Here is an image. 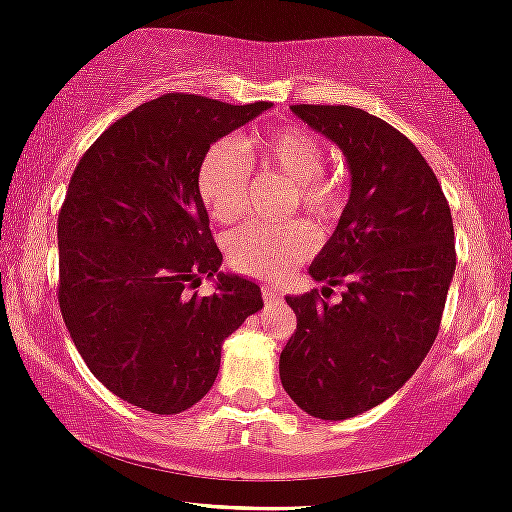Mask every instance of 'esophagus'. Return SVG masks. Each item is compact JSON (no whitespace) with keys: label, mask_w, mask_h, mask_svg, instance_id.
I'll return each instance as SVG.
<instances>
[{"label":"esophagus","mask_w":512,"mask_h":512,"mask_svg":"<svg viewBox=\"0 0 512 512\" xmlns=\"http://www.w3.org/2000/svg\"><path fill=\"white\" fill-rule=\"evenodd\" d=\"M263 302L266 304H278V302H283V297H280V292L275 290V287H263Z\"/></svg>","instance_id":"34e87169"}]
</instances>
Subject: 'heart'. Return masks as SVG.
<instances>
[{
    "label": "heart",
    "instance_id": "heart-1",
    "mask_svg": "<svg viewBox=\"0 0 512 512\" xmlns=\"http://www.w3.org/2000/svg\"><path fill=\"white\" fill-rule=\"evenodd\" d=\"M249 153L258 169L283 174L292 181V210L319 225H331L346 208V186L326 166V147L302 125H278L251 137L246 152L234 140H217L198 166V193L217 222H234L246 208L251 188ZM317 246L312 227L302 220L287 225H251L237 229L227 241V258L234 271L261 280L285 278Z\"/></svg>",
    "mask_w": 512,
    "mask_h": 512
}]
</instances>
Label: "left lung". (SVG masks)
I'll return each mask as SVG.
<instances>
[{
  "label": "left lung",
  "instance_id": "left-lung-1",
  "mask_svg": "<svg viewBox=\"0 0 512 512\" xmlns=\"http://www.w3.org/2000/svg\"><path fill=\"white\" fill-rule=\"evenodd\" d=\"M292 113L348 162L350 198L309 266L346 292L336 304L317 290L285 297L297 329L280 353V382L309 416L343 421L399 392L428 355L455 275V229L409 137L363 108L300 103Z\"/></svg>",
  "mask_w": 512,
  "mask_h": 512
}]
</instances>
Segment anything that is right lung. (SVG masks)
Here are the masks:
<instances>
[{"label": "right lung", "instance_id": "add662e5", "mask_svg": "<svg viewBox=\"0 0 512 512\" xmlns=\"http://www.w3.org/2000/svg\"><path fill=\"white\" fill-rule=\"evenodd\" d=\"M268 108L164 94L116 120L74 169L57 300L91 375L132 406L171 416L198 404L225 338L263 307L256 283L220 273L198 166ZM203 277L218 278L208 298L194 292Z\"/></svg>", "mask_w": 512, "mask_h": 512}]
</instances>
